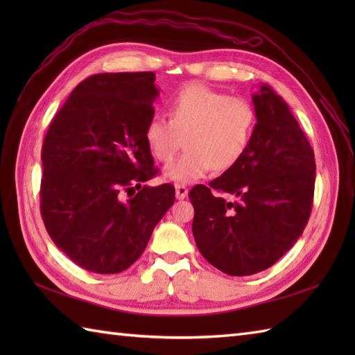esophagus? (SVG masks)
Masks as SVG:
<instances>
[{"instance_id": "34e87169", "label": "esophagus", "mask_w": 355, "mask_h": 355, "mask_svg": "<svg viewBox=\"0 0 355 355\" xmlns=\"http://www.w3.org/2000/svg\"><path fill=\"white\" fill-rule=\"evenodd\" d=\"M175 197L178 200H184L187 197V187L186 186H180L177 184L175 186Z\"/></svg>"}]
</instances>
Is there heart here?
<instances>
[{
    "label": "heart",
    "instance_id": "heart-1",
    "mask_svg": "<svg viewBox=\"0 0 355 355\" xmlns=\"http://www.w3.org/2000/svg\"><path fill=\"white\" fill-rule=\"evenodd\" d=\"M171 119L153 116L145 130L150 153L169 162L182 146L186 153L166 166L163 175L184 186L205 178L214 168L235 166L250 145L256 112L244 97L227 96L201 84L183 87L169 102Z\"/></svg>",
    "mask_w": 355,
    "mask_h": 355
}]
</instances>
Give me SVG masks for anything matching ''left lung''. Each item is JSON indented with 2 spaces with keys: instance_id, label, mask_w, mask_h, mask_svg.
Returning <instances> with one entry per match:
<instances>
[{
  "instance_id": "obj_1",
  "label": "left lung",
  "mask_w": 355,
  "mask_h": 355,
  "mask_svg": "<svg viewBox=\"0 0 355 355\" xmlns=\"http://www.w3.org/2000/svg\"><path fill=\"white\" fill-rule=\"evenodd\" d=\"M252 102L256 125L243 158L189 193L198 250L230 276L259 273L281 259L302 235L314 195V150L288 105L268 85ZM212 190L237 200L225 202Z\"/></svg>"
}]
</instances>
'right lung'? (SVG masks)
I'll return each instance as SVG.
<instances>
[{"instance_id":"right-lung-1","label":"right lung","mask_w":355,"mask_h":355,"mask_svg":"<svg viewBox=\"0 0 355 355\" xmlns=\"http://www.w3.org/2000/svg\"><path fill=\"white\" fill-rule=\"evenodd\" d=\"M155 74L102 73L73 89L42 145L41 214L53 243L79 267L120 273L137 261L175 201L145 139ZM137 189L132 199L123 192Z\"/></svg>"}]
</instances>
